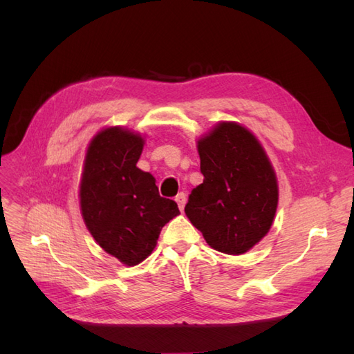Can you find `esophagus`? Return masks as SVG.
<instances>
[{
  "label": "esophagus",
  "mask_w": 354,
  "mask_h": 354,
  "mask_svg": "<svg viewBox=\"0 0 354 354\" xmlns=\"http://www.w3.org/2000/svg\"><path fill=\"white\" fill-rule=\"evenodd\" d=\"M176 202H177V205H178L180 211H183V209H185V205H186V195L183 194V192H181V194H178V195L176 196Z\"/></svg>",
  "instance_id": "1"
}]
</instances>
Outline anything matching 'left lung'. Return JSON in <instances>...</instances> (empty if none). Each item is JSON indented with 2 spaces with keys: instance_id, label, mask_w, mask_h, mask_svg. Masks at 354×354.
I'll return each instance as SVG.
<instances>
[{
  "instance_id": "1",
  "label": "left lung",
  "mask_w": 354,
  "mask_h": 354,
  "mask_svg": "<svg viewBox=\"0 0 354 354\" xmlns=\"http://www.w3.org/2000/svg\"><path fill=\"white\" fill-rule=\"evenodd\" d=\"M203 183L189 195L187 218L211 248L239 255L270 230L277 180L263 146L245 127L220 122L198 140Z\"/></svg>"
}]
</instances>
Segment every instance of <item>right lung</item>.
Returning a JSON list of instances; mask_svg holds the SVG:
<instances>
[{
    "mask_svg": "<svg viewBox=\"0 0 354 354\" xmlns=\"http://www.w3.org/2000/svg\"><path fill=\"white\" fill-rule=\"evenodd\" d=\"M145 140L122 127L94 136L80 185L85 226L102 248L125 266L142 263L155 250L177 203L159 196L152 174L137 168Z\"/></svg>",
    "mask_w": 354,
    "mask_h": 354,
    "instance_id": "obj_1",
    "label": "right lung"
}]
</instances>
